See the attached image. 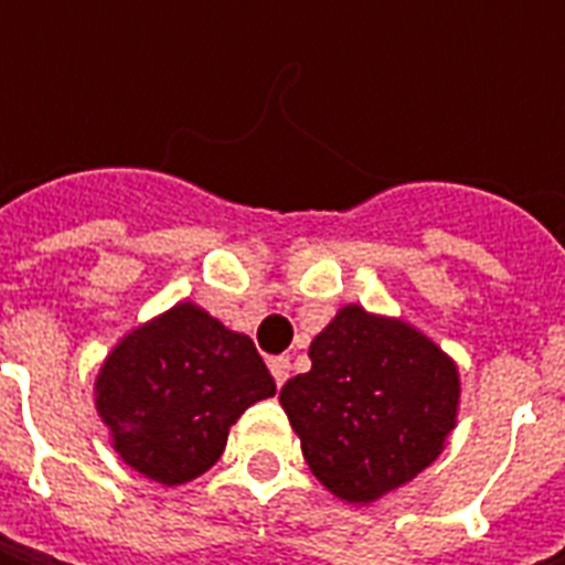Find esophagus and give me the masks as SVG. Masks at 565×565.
<instances>
[{
    "instance_id": "esophagus-1",
    "label": "esophagus",
    "mask_w": 565,
    "mask_h": 565,
    "mask_svg": "<svg viewBox=\"0 0 565 565\" xmlns=\"http://www.w3.org/2000/svg\"><path fill=\"white\" fill-rule=\"evenodd\" d=\"M289 371H292L289 355H276V359H270V374L273 380H276V386H282V383L289 380Z\"/></svg>"
}]
</instances>
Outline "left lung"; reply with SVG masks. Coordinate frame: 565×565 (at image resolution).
<instances>
[{
  "label": "left lung",
  "instance_id": "obj_1",
  "mask_svg": "<svg viewBox=\"0 0 565 565\" xmlns=\"http://www.w3.org/2000/svg\"><path fill=\"white\" fill-rule=\"evenodd\" d=\"M279 402L327 490L371 503L430 466L456 427L459 371L415 327L342 308Z\"/></svg>",
  "mask_w": 565,
  "mask_h": 565
}]
</instances>
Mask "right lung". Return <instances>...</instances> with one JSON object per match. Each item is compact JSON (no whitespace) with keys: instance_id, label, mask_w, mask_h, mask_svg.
<instances>
[{"instance_id":"1","label":"right lung","mask_w":565,"mask_h":565,"mask_svg":"<svg viewBox=\"0 0 565 565\" xmlns=\"http://www.w3.org/2000/svg\"><path fill=\"white\" fill-rule=\"evenodd\" d=\"M273 393L248 337L198 305H175L113 349L99 367L97 412L121 462L172 488L204 475L238 415Z\"/></svg>"}]
</instances>
